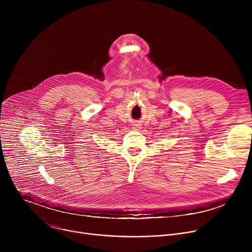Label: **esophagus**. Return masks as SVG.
<instances>
[{
	"label": "esophagus",
	"instance_id": "esophagus-1",
	"mask_svg": "<svg viewBox=\"0 0 252 252\" xmlns=\"http://www.w3.org/2000/svg\"><path fill=\"white\" fill-rule=\"evenodd\" d=\"M139 127H140V126H139V125H136V124L132 126V128H133V129H138Z\"/></svg>",
	"mask_w": 252,
	"mask_h": 252
}]
</instances>
